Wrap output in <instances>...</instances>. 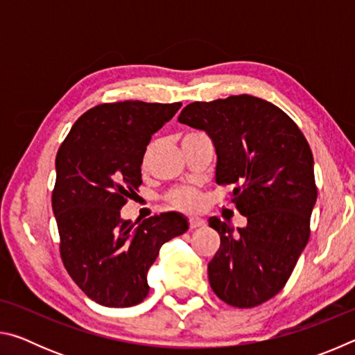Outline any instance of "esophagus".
<instances>
[{
  "label": "esophagus",
  "mask_w": 355,
  "mask_h": 355,
  "mask_svg": "<svg viewBox=\"0 0 355 355\" xmlns=\"http://www.w3.org/2000/svg\"><path fill=\"white\" fill-rule=\"evenodd\" d=\"M205 220L202 218H191L189 219V227L191 228H200V227H205Z\"/></svg>",
  "instance_id": "obj_1"
}]
</instances>
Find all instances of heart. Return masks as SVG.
<instances>
[{
	"instance_id": "obj_1",
	"label": "heart",
	"mask_w": 355,
	"mask_h": 355,
	"mask_svg": "<svg viewBox=\"0 0 355 355\" xmlns=\"http://www.w3.org/2000/svg\"><path fill=\"white\" fill-rule=\"evenodd\" d=\"M169 202L173 207L183 211H194L200 205V197L194 189L182 188L169 194Z\"/></svg>"
}]
</instances>
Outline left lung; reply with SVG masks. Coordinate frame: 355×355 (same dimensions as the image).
Listing matches in <instances>:
<instances>
[{
    "mask_svg": "<svg viewBox=\"0 0 355 355\" xmlns=\"http://www.w3.org/2000/svg\"><path fill=\"white\" fill-rule=\"evenodd\" d=\"M178 122L209 136L216 183L236 186L232 202L248 218L236 230L208 219L220 236L209 285L232 307H257L285 286L309 243L318 196L309 142L280 107L248 94L194 101Z\"/></svg>",
    "mask_w": 355,
    "mask_h": 355,
    "instance_id": "obj_1",
    "label": "left lung"
}]
</instances>
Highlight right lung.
Listing matches in <instances>:
<instances>
[{"label": "right lung", "instance_id": "right-lung-1", "mask_svg": "<svg viewBox=\"0 0 355 355\" xmlns=\"http://www.w3.org/2000/svg\"><path fill=\"white\" fill-rule=\"evenodd\" d=\"M182 103L117 101L76 120L56 155L51 205L65 269L87 297L105 307H133L147 297V272L161 245L188 230L169 211L137 224L120 209L137 191L152 135Z\"/></svg>", "mask_w": 355, "mask_h": 355}]
</instances>
